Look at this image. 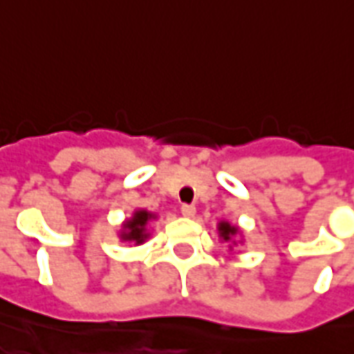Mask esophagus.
<instances>
[{
  "instance_id": "34e87169",
  "label": "esophagus",
  "mask_w": 354,
  "mask_h": 354,
  "mask_svg": "<svg viewBox=\"0 0 354 354\" xmlns=\"http://www.w3.org/2000/svg\"><path fill=\"white\" fill-rule=\"evenodd\" d=\"M181 214L185 216V218H192V216L196 214V208H194L192 204H183Z\"/></svg>"
}]
</instances>
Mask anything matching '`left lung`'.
<instances>
[{
  "label": "left lung",
  "mask_w": 354,
  "mask_h": 354,
  "mask_svg": "<svg viewBox=\"0 0 354 354\" xmlns=\"http://www.w3.org/2000/svg\"><path fill=\"white\" fill-rule=\"evenodd\" d=\"M219 233H221V237L225 239V241H229L231 235L237 233V227H231L229 223H219Z\"/></svg>",
  "instance_id": "8db88e82"
}]
</instances>
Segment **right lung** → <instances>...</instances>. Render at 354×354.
Masks as SVG:
<instances>
[{
  "instance_id": "1",
  "label": "right lung",
  "mask_w": 354,
  "mask_h": 354,
  "mask_svg": "<svg viewBox=\"0 0 354 354\" xmlns=\"http://www.w3.org/2000/svg\"><path fill=\"white\" fill-rule=\"evenodd\" d=\"M148 219H152V214H148V212H145V209L136 212L135 216H133V219L125 223L127 231L121 235V237L125 239V241H136V243H142V241L148 237L145 231Z\"/></svg>"
}]
</instances>
